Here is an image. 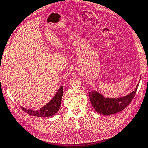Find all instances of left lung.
<instances>
[{"label": "left lung", "mask_w": 148, "mask_h": 148, "mask_svg": "<svg viewBox=\"0 0 148 148\" xmlns=\"http://www.w3.org/2000/svg\"><path fill=\"white\" fill-rule=\"evenodd\" d=\"M138 86V84H137L135 90L131 94L119 99L105 98L99 93L92 92L89 93V99L94 110L99 113L105 115L117 113L123 110L132 102L136 93Z\"/></svg>", "instance_id": "obj_1"}]
</instances>
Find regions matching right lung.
<instances>
[{
  "instance_id": "obj_1",
  "label": "right lung",
  "mask_w": 148,
  "mask_h": 148,
  "mask_svg": "<svg viewBox=\"0 0 148 148\" xmlns=\"http://www.w3.org/2000/svg\"><path fill=\"white\" fill-rule=\"evenodd\" d=\"M63 96V86H61L59 89L58 90V92H56L55 96L53 97V99L48 103L47 104H46L45 106H43L42 108H41L40 110H30V109H26L24 108H21L23 110L24 112H26V113H28L30 115L36 116V117H50V116L54 115L56 112H58V110L60 108L61 106V99H62Z\"/></svg>"
}]
</instances>
